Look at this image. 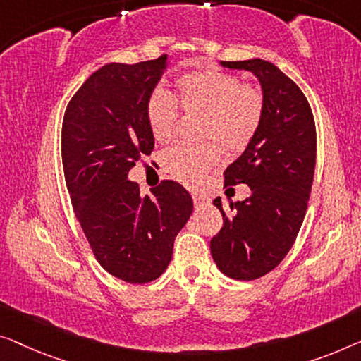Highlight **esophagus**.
I'll return each instance as SVG.
<instances>
[{
	"label": "esophagus",
	"mask_w": 361,
	"mask_h": 361,
	"mask_svg": "<svg viewBox=\"0 0 361 361\" xmlns=\"http://www.w3.org/2000/svg\"><path fill=\"white\" fill-rule=\"evenodd\" d=\"M192 202H195V207H202L204 204L207 202V197L202 196V195H197V192H195V195H192Z\"/></svg>",
	"instance_id": "1"
}]
</instances>
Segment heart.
I'll return each mask as SVG.
<instances>
[{
  "label": "heart",
  "instance_id": "obj_1",
  "mask_svg": "<svg viewBox=\"0 0 361 361\" xmlns=\"http://www.w3.org/2000/svg\"><path fill=\"white\" fill-rule=\"evenodd\" d=\"M175 89L180 109L202 118L201 139L217 142L227 154H238L248 147L264 115V95L256 85L243 84L233 74L207 69L183 74L176 79ZM176 104L164 90L150 95L146 115L157 142H166L173 136L178 116ZM215 162L217 149L212 142L178 144L164 154L165 170L188 186H196Z\"/></svg>",
  "mask_w": 361,
  "mask_h": 361
}]
</instances>
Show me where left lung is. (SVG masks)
Wrapping results in <instances>:
<instances>
[{"label": "left lung", "instance_id": "1", "mask_svg": "<svg viewBox=\"0 0 361 361\" xmlns=\"http://www.w3.org/2000/svg\"><path fill=\"white\" fill-rule=\"evenodd\" d=\"M257 78L264 115L245 152L225 170V186H250L251 196L214 206L224 227L211 240V255L225 276L255 281L281 264L303 224L316 165V126L305 94L276 64L259 60L222 61Z\"/></svg>", "mask_w": 361, "mask_h": 361}]
</instances>
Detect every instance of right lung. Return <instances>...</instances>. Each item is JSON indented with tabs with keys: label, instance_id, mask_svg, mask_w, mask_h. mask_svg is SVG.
<instances>
[{
	"label": "right lung",
	"instance_id": "add662e5",
	"mask_svg": "<svg viewBox=\"0 0 361 361\" xmlns=\"http://www.w3.org/2000/svg\"><path fill=\"white\" fill-rule=\"evenodd\" d=\"M165 68L166 55L105 64L80 85L63 118L61 157L74 212L95 259L128 283L162 276L192 212L180 183L164 180L141 196L128 180L136 160L154 150L146 110Z\"/></svg>",
	"mask_w": 361,
	"mask_h": 361
}]
</instances>
